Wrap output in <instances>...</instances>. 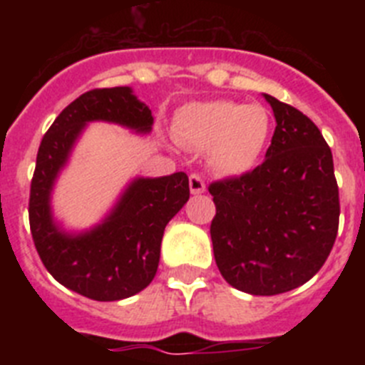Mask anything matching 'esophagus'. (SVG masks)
Wrapping results in <instances>:
<instances>
[{"label":"esophagus","mask_w":365,"mask_h":365,"mask_svg":"<svg viewBox=\"0 0 365 365\" xmlns=\"http://www.w3.org/2000/svg\"><path fill=\"white\" fill-rule=\"evenodd\" d=\"M206 186H205V180L201 179L199 175H190V192L193 193V195H199V193H205Z\"/></svg>","instance_id":"esophagus-1"}]
</instances>
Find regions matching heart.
Returning <instances> with one entry per match:
<instances>
[{
  "label": "heart",
  "mask_w": 365,
  "mask_h": 365,
  "mask_svg": "<svg viewBox=\"0 0 365 365\" xmlns=\"http://www.w3.org/2000/svg\"><path fill=\"white\" fill-rule=\"evenodd\" d=\"M274 131L269 109L230 100L193 102L180 108L173 137L190 150H208V164L219 175L252 172L265 153Z\"/></svg>",
  "instance_id": "heart-1"
}]
</instances>
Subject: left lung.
Here are the masks:
<instances>
[{"label":"left lung","instance_id":"obj_1","mask_svg":"<svg viewBox=\"0 0 365 365\" xmlns=\"http://www.w3.org/2000/svg\"><path fill=\"white\" fill-rule=\"evenodd\" d=\"M276 118L265 160L210 185V235L219 272L237 291L274 296L314 276L338 232L333 153L314 122L265 95Z\"/></svg>","mask_w":365,"mask_h":365}]
</instances>
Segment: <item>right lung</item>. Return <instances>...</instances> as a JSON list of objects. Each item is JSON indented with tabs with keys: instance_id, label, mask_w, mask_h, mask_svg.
<instances>
[{
	"instance_id": "1",
	"label": "right lung",
	"mask_w": 365,
	"mask_h": 365,
	"mask_svg": "<svg viewBox=\"0 0 365 365\" xmlns=\"http://www.w3.org/2000/svg\"><path fill=\"white\" fill-rule=\"evenodd\" d=\"M91 122L148 135L153 115L128 86L93 89L71 102L38 150L29 221L38 254L58 283L96 302H117L144 291L155 278L164 228L190 199L188 175L135 177L102 221L67 230L53 214V192Z\"/></svg>"
}]
</instances>
